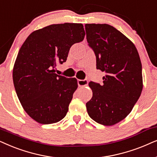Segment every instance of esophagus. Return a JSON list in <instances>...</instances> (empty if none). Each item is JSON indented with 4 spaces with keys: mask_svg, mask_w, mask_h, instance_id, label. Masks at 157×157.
<instances>
[{
    "mask_svg": "<svg viewBox=\"0 0 157 157\" xmlns=\"http://www.w3.org/2000/svg\"><path fill=\"white\" fill-rule=\"evenodd\" d=\"M77 83H78L79 87H85L88 84V82L87 80H78Z\"/></svg>",
    "mask_w": 157,
    "mask_h": 157,
    "instance_id": "1",
    "label": "esophagus"
}]
</instances>
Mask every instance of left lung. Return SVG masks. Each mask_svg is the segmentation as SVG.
I'll list each match as a JSON object with an SVG mask.
<instances>
[{
  "label": "left lung",
  "instance_id": "left-lung-1",
  "mask_svg": "<svg viewBox=\"0 0 157 157\" xmlns=\"http://www.w3.org/2000/svg\"><path fill=\"white\" fill-rule=\"evenodd\" d=\"M85 27L96 67L105 73L102 85L89 83L93 97L86 103L87 111L95 122L113 126L130 113L141 95V59L132 41L113 26L87 24Z\"/></svg>",
  "mask_w": 157,
  "mask_h": 157
}]
</instances>
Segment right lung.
<instances>
[{
  "label": "right lung",
  "instance_id": "right-lung-1",
  "mask_svg": "<svg viewBox=\"0 0 157 157\" xmlns=\"http://www.w3.org/2000/svg\"><path fill=\"white\" fill-rule=\"evenodd\" d=\"M85 35L82 24H52L33 31L21 47L13 69L14 87L24 110L39 124L65 117L77 81L57 75L54 68L66 62L70 47Z\"/></svg>",
  "mask_w": 157,
  "mask_h": 157
}]
</instances>
